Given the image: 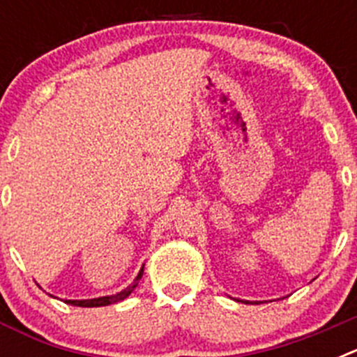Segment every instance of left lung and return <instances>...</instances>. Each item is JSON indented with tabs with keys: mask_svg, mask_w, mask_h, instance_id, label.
<instances>
[{
	"mask_svg": "<svg viewBox=\"0 0 357 357\" xmlns=\"http://www.w3.org/2000/svg\"><path fill=\"white\" fill-rule=\"evenodd\" d=\"M247 304H250V302H248V301H247Z\"/></svg>",
	"mask_w": 357,
	"mask_h": 357,
	"instance_id": "left-lung-1",
	"label": "left lung"
}]
</instances>
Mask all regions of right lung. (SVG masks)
I'll list each match as a JSON object with an SVG mask.
<instances>
[{
	"mask_svg": "<svg viewBox=\"0 0 357 357\" xmlns=\"http://www.w3.org/2000/svg\"><path fill=\"white\" fill-rule=\"evenodd\" d=\"M143 270H144V264L139 270V273H137V277L134 279V282H132L130 286H127L125 289H121L119 293H116V295L98 296V298H91V301H64V302L71 305H80V307H100V305H110V304H116V302L125 301V298H127L135 288H137V284H139V279L143 277Z\"/></svg>",
	"mask_w": 357,
	"mask_h": 357,
	"instance_id": "1",
	"label": "right lung"
}]
</instances>
